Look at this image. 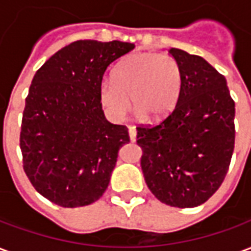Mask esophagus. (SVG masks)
Listing matches in <instances>:
<instances>
[{"label": "esophagus", "mask_w": 251, "mask_h": 251, "mask_svg": "<svg viewBox=\"0 0 251 251\" xmlns=\"http://www.w3.org/2000/svg\"><path fill=\"white\" fill-rule=\"evenodd\" d=\"M129 137H130V140L133 142L136 141L137 138V130L134 126H129Z\"/></svg>", "instance_id": "esophagus-1"}]
</instances>
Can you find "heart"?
Here are the masks:
<instances>
[{
    "instance_id": "b5f03b06",
    "label": "heart",
    "mask_w": 251,
    "mask_h": 251,
    "mask_svg": "<svg viewBox=\"0 0 251 251\" xmlns=\"http://www.w3.org/2000/svg\"><path fill=\"white\" fill-rule=\"evenodd\" d=\"M181 70L167 53H136L114 71V80L100 83L99 97L111 120L122 121L131 109L145 121L167 118L179 102ZM131 100H128V98Z\"/></svg>"
}]
</instances>
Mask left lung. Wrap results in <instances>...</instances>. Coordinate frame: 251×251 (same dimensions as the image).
I'll list each match as a JSON object with an SVG mask.
<instances>
[{
    "mask_svg": "<svg viewBox=\"0 0 251 251\" xmlns=\"http://www.w3.org/2000/svg\"><path fill=\"white\" fill-rule=\"evenodd\" d=\"M181 70L174 111L154 126L137 127L147 185L161 203L203 204L225 180L235 141V103L226 77L203 57L171 48Z\"/></svg>",
    "mask_w": 251,
    "mask_h": 251,
    "instance_id": "obj_1",
    "label": "left lung"
}]
</instances>
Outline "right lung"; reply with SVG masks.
<instances>
[{
	"label": "right lung",
	"mask_w": 251,
	"mask_h": 251,
	"mask_svg": "<svg viewBox=\"0 0 251 251\" xmlns=\"http://www.w3.org/2000/svg\"><path fill=\"white\" fill-rule=\"evenodd\" d=\"M134 50L125 41H74L36 72L25 99L20 148L28 179L52 203L75 208L104 194L130 141L104 117L99 88L106 68Z\"/></svg>",
	"instance_id": "obj_1"
}]
</instances>
